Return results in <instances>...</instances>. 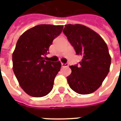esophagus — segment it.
Here are the masks:
<instances>
[{
	"instance_id": "1",
	"label": "esophagus",
	"mask_w": 121,
	"mask_h": 121,
	"mask_svg": "<svg viewBox=\"0 0 121 121\" xmlns=\"http://www.w3.org/2000/svg\"><path fill=\"white\" fill-rule=\"evenodd\" d=\"M68 66H69L68 63H61V67H68Z\"/></svg>"
}]
</instances>
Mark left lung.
<instances>
[{"instance_id":"8db88e82","label":"left lung","mask_w":121,"mask_h":121,"mask_svg":"<svg viewBox=\"0 0 121 121\" xmlns=\"http://www.w3.org/2000/svg\"><path fill=\"white\" fill-rule=\"evenodd\" d=\"M77 55L82 60L71 65L67 77L71 89L81 95L99 89L109 71L111 56L106 43L96 32L82 25H66L63 30Z\"/></svg>"}]
</instances>
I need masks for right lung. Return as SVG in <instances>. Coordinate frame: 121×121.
Listing matches in <instances>:
<instances>
[{"label":"right lung","instance_id":"1","mask_svg":"<svg viewBox=\"0 0 121 121\" xmlns=\"http://www.w3.org/2000/svg\"><path fill=\"white\" fill-rule=\"evenodd\" d=\"M63 25H39L22 34L12 54L13 70L26 93L42 97L52 91L60 61H47L48 48L60 34Z\"/></svg>","mask_w":121,"mask_h":121}]
</instances>
